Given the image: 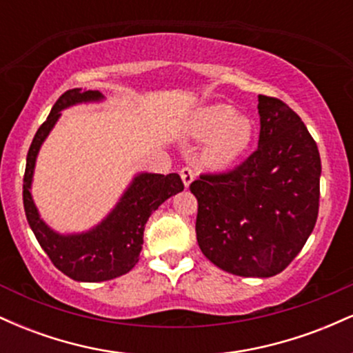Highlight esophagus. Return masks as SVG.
<instances>
[{
	"label": "esophagus",
	"instance_id": "obj_1",
	"mask_svg": "<svg viewBox=\"0 0 353 353\" xmlns=\"http://www.w3.org/2000/svg\"><path fill=\"white\" fill-rule=\"evenodd\" d=\"M181 177H182V182H184L185 188H189L190 182L194 181V171L190 168H182L181 169Z\"/></svg>",
	"mask_w": 353,
	"mask_h": 353
}]
</instances>
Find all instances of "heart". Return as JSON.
Segmentation results:
<instances>
[{"label": "heart", "mask_w": 353, "mask_h": 353, "mask_svg": "<svg viewBox=\"0 0 353 353\" xmlns=\"http://www.w3.org/2000/svg\"><path fill=\"white\" fill-rule=\"evenodd\" d=\"M190 134L196 139H208L204 161L210 168L222 169L244 156L252 143L254 125L247 117L236 116L234 108L212 104L197 112Z\"/></svg>", "instance_id": "obj_1"}]
</instances>
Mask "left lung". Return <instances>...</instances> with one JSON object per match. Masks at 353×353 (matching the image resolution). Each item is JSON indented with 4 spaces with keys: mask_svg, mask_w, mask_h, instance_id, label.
Returning <instances> with one entry per match:
<instances>
[{
    "mask_svg": "<svg viewBox=\"0 0 353 353\" xmlns=\"http://www.w3.org/2000/svg\"><path fill=\"white\" fill-rule=\"evenodd\" d=\"M259 148L229 172L202 174L197 199L202 254L225 272L272 277L305 245L319 216L320 154L295 112L259 96Z\"/></svg>",
    "mask_w": 353,
    "mask_h": 353,
    "instance_id": "obj_1",
    "label": "left lung"
}]
</instances>
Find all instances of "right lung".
Here are the masks:
<instances>
[{"mask_svg":"<svg viewBox=\"0 0 353 353\" xmlns=\"http://www.w3.org/2000/svg\"><path fill=\"white\" fill-rule=\"evenodd\" d=\"M101 99L104 96L99 91H83L81 88L70 89L59 96L48 119L34 134L23 179V204L28 224L56 269L78 282H103L128 274L139 261L148 219L165 199L184 189L176 172L168 176L141 172L132 179L108 217L88 232L58 234L39 217L31 196L39 148L58 123L63 109Z\"/></svg>","mask_w":353,"mask_h":353,"instance_id":"obj_1","label":"right lung"}]
</instances>
